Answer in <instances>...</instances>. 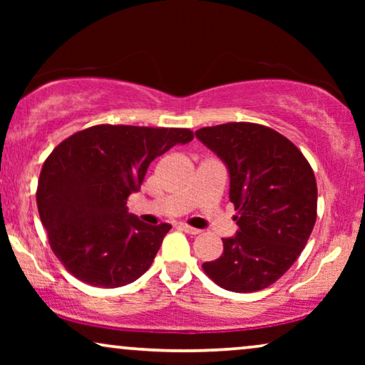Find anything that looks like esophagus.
Masks as SVG:
<instances>
[{"label":"esophagus","instance_id":"1","mask_svg":"<svg viewBox=\"0 0 365 365\" xmlns=\"http://www.w3.org/2000/svg\"><path fill=\"white\" fill-rule=\"evenodd\" d=\"M179 227H181L186 234H191V236H197V234L201 232V229L191 227V226H187V224H179Z\"/></svg>","mask_w":365,"mask_h":365}]
</instances>
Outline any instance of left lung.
I'll return each mask as SVG.
<instances>
[{"label":"left lung","instance_id":"left-lung-1","mask_svg":"<svg viewBox=\"0 0 365 365\" xmlns=\"http://www.w3.org/2000/svg\"><path fill=\"white\" fill-rule=\"evenodd\" d=\"M196 138L227 168L239 227L204 272L232 292L266 289L296 262L316 224L312 168L287 138L261 124H219Z\"/></svg>","mask_w":365,"mask_h":365}]
</instances>
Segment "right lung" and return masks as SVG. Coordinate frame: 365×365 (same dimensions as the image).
Wrapping results in <instances>:
<instances>
[{
  "mask_svg": "<svg viewBox=\"0 0 365 365\" xmlns=\"http://www.w3.org/2000/svg\"><path fill=\"white\" fill-rule=\"evenodd\" d=\"M189 129L99 124L53 149L38 181V212L53 252L79 281L121 287L151 266L171 224L128 212L154 159L192 141Z\"/></svg>",
  "mask_w": 365,
  "mask_h": 365,
  "instance_id": "right-lung-1",
  "label": "right lung"
}]
</instances>
